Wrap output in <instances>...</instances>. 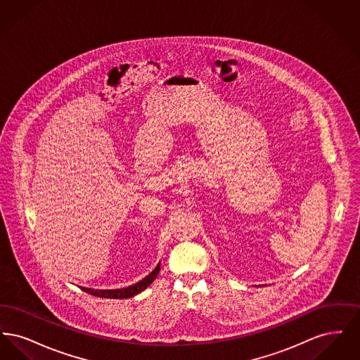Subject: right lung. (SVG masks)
Instances as JSON below:
<instances>
[{
  "label": "right lung",
  "mask_w": 360,
  "mask_h": 360,
  "mask_svg": "<svg viewBox=\"0 0 360 360\" xmlns=\"http://www.w3.org/2000/svg\"><path fill=\"white\" fill-rule=\"evenodd\" d=\"M160 263L155 267L153 270V273L147 275L146 278H143L141 281H139L135 285L132 286H128V288H122V289H115V290H94V289H89V288H81L82 290L91 294V295H96V297H101V298H131L134 295H136L139 292L147 289L153 282H154L155 278L159 274V270H160Z\"/></svg>",
  "instance_id": "add662e5"
}]
</instances>
